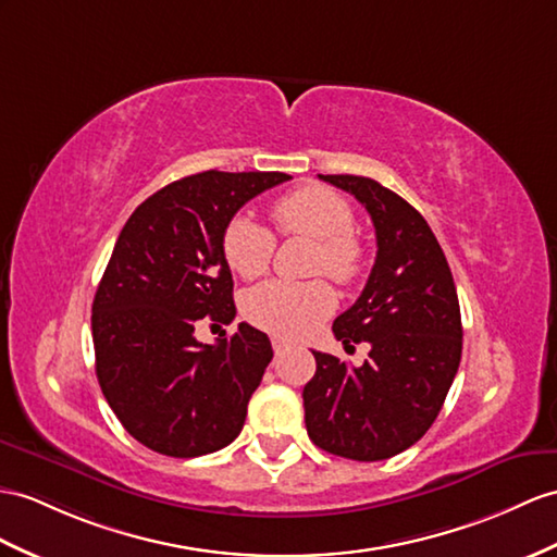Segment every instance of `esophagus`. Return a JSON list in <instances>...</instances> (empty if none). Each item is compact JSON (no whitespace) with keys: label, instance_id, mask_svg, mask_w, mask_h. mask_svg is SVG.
<instances>
[{"label":"esophagus","instance_id":"esophagus-1","mask_svg":"<svg viewBox=\"0 0 557 557\" xmlns=\"http://www.w3.org/2000/svg\"><path fill=\"white\" fill-rule=\"evenodd\" d=\"M288 341H286V337H278V335H274V337H271V347H274V351H276V355H281V351H286L288 349Z\"/></svg>","mask_w":557,"mask_h":557}]
</instances>
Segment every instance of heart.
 I'll return each mask as SVG.
<instances>
[{"label": "heart", "instance_id": "obj_1", "mask_svg": "<svg viewBox=\"0 0 557 557\" xmlns=\"http://www.w3.org/2000/svg\"><path fill=\"white\" fill-rule=\"evenodd\" d=\"M271 220L281 234H297L317 240L314 274H329L349 286L363 271V248L355 232V210L325 186H300L271 206ZM276 238L248 214L228 220L222 234L226 264L243 278H257L269 269ZM335 307V295L325 281L288 283L271 281L246 297L243 311L257 329L283 337L309 333Z\"/></svg>", "mask_w": 557, "mask_h": 557}]
</instances>
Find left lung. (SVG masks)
<instances>
[{"mask_svg": "<svg viewBox=\"0 0 557 557\" xmlns=\"http://www.w3.org/2000/svg\"><path fill=\"white\" fill-rule=\"evenodd\" d=\"M355 196L375 226L377 255L359 300L333 321L337 341L369 343V361L349 366L314 351L305 385L307 435L319 449L383 460L435 423L463 349L449 262L413 206L369 176L319 174Z\"/></svg>", "mask_w": 557, "mask_h": 557, "instance_id": "1", "label": "left lung"}]
</instances>
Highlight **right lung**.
<instances>
[{"instance_id":"add662e5","label":"right lung","mask_w":557,"mask_h":557,"mask_svg":"<svg viewBox=\"0 0 557 557\" xmlns=\"http://www.w3.org/2000/svg\"><path fill=\"white\" fill-rule=\"evenodd\" d=\"M290 174L216 172L160 188L122 226L91 305L97 377L129 435L148 449L196 458L232 444L274 351L238 323L202 345L196 323H232L234 278L222 255L228 220Z\"/></svg>"}]
</instances>
